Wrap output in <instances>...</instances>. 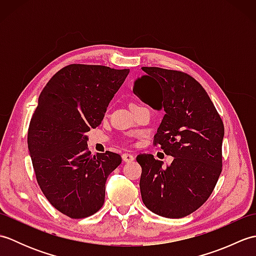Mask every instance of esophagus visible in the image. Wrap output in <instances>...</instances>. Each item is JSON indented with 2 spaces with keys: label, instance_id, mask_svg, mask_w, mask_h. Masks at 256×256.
I'll return each mask as SVG.
<instances>
[{
  "label": "esophagus",
  "instance_id": "34e87169",
  "mask_svg": "<svg viewBox=\"0 0 256 256\" xmlns=\"http://www.w3.org/2000/svg\"><path fill=\"white\" fill-rule=\"evenodd\" d=\"M122 158H123V160H124L125 162H133L135 157H134L132 154L125 153V154L122 155Z\"/></svg>",
  "mask_w": 256,
  "mask_h": 256
}]
</instances>
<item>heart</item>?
<instances>
[{
  "label": "heart",
  "mask_w": 256,
  "mask_h": 256,
  "mask_svg": "<svg viewBox=\"0 0 256 256\" xmlns=\"http://www.w3.org/2000/svg\"><path fill=\"white\" fill-rule=\"evenodd\" d=\"M132 104H135V103H132Z\"/></svg>",
  "instance_id": "heart-1"
}]
</instances>
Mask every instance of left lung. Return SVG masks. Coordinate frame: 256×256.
Wrapping results in <instances>:
<instances>
[{
    "label": "left lung",
    "mask_w": 256,
    "mask_h": 256,
    "mask_svg": "<svg viewBox=\"0 0 256 256\" xmlns=\"http://www.w3.org/2000/svg\"><path fill=\"white\" fill-rule=\"evenodd\" d=\"M135 81L134 92L165 116L154 136L174 160L166 168L154 155L140 154V188L146 208L165 218L179 219L202 206L222 170L224 126L208 94L192 76L158 67Z\"/></svg>",
    "instance_id": "obj_1"
}]
</instances>
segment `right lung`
<instances>
[{"label":"right lung","instance_id":"right-lung-1","mask_svg":"<svg viewBox=\"0 0 256 256\" xmlns=\"http://www.w3.org/2000/svg\"><path fill=\"white\" fill-rule=\"evenodd\" d=\"M130 69L72 64L52 76L38 98L27 144L40 190L54 208L72 219L99 211L108 176L121 156L92 155L86 133L101 123Z\"/></svg>","mask_w":256,"mask_h":256}]
</instances>
